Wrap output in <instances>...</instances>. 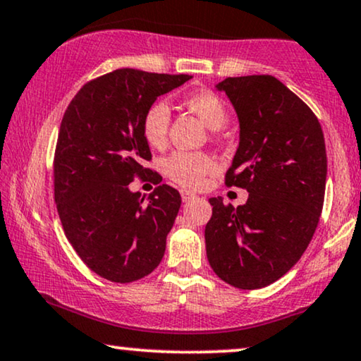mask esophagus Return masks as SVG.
<instances>
[{"instance_id":"1","label":"esophagus","mask_w":361,"mask_h":361,"mask_svg":"<svg viewBox=\"0 0 361 361\" xmlns=\"http://www.w3.org/2000/svg\"><path fill=\"white\" fill-rule=\"evenodd\" d=\"M180 197H182V200H184V202H189V200L195 199L197 195L192 194V192H189V190H180Z\"/></svg>"}]
</instances>
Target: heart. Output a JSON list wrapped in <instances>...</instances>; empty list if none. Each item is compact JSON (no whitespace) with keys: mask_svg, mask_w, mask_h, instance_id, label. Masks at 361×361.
I'll list each match as a JSON object with an SVG mask.
<instances>
[{"mask_svg":"<svg viewBox=\"0 0 361 361\" xmlns=\"http://www.w3.org/2000/svg\"><path fill=\"white\" fill-rule=\"evenodd\" d=\"M184 106L195 112L210 129H221L227 123L228 112L224 101L210 89H195L184 96ZM171 111L164 101H156L147 107L140 121L142 137L149 146L161 149L169 135ZM215 169V161L209 154L199 151H174L161 161L162 174L174 184L185 189H197L205 176Z\"/></svg>","mask_w":361,"mask_h":361,"instance_id":"obj_1","label":"heart"}]
</instances>
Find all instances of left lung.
Returning <instances> with one entry per match:
<instances>
[{"label":"left lung","mask_w":361,"mask_h":361,"mask_svg":"<svg viewBox=\"0 0 361 361\" xmlns=\"http://www.w3.org/2000/svg\"><path fill=\"white\" fill-rule=\"evenodd\" d=\"M235 107L240 142L226 185L249 192L232 207L209 199L205 250L219 279L255 290L300 260L320 222L326 184L322 126L297 94L269 74L217 84Z\"/></svg>","instance_id":"1"}]
</instances>
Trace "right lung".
Returning a JSON list of instances; mask_svg holds the SVG:
<instances>
[{"instance_id": "1", "label": "right lung", "mask_w": 361, "mask_h": 361, "mask_svg": "<svg viewBox=\"0 0 361 361\" xmlns=\"http://www.w3.org/2000/svg\"><path fill=\"white\" fill-rule=\"evenodd\" d=\"M189 79L116 69L84 84L61 121L53 164L61 224L79 259L111 282L146 277L166 252L179 192L161 184L144 202L129 184L147 174L157 179L142 166L152 159L140 130L144 112Z\"/></svg>"}]
</instances>
